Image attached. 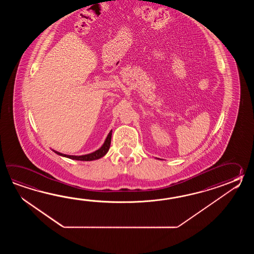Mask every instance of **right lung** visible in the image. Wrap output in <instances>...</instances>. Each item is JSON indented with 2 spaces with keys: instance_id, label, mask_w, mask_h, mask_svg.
Listing matches in <instances>:
<instances>
[{
  "instance_id": "obj_1",
  "label": "right lung",
  "mask_w": 254,
  "mask_h": 254,
  "mask_svg": "<svg viewBox=\"0 0 254 254\" xmlns=\"http://www.w3.org/2000/svg\"><path fill=\"white\" fill-rule=\"evenodd\" d=\"M111 140H112V130L109 132L108 136H107V138H106V140L104 141V143H103V145L97 150V151H94V152H92V153H90V154H86V155H81V156H73V155H66V154H63V153H61V152H58V151H55V153H57V154H59L61 156H64L67 157V158H69V159H71V160H77V161H93V160H97V159H100V158H102V157L104 156L106 153H107V151H109V149H110V145H111Z\"/></svg>"
}]
</instances>
